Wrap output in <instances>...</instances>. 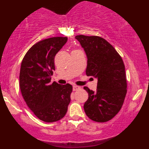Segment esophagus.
Segmentation results:
<instances>
[{"label": "esophagus", "mask_w": 149, "mask_h": 149, "mask_svg": "<svg viewBox=\"0 0 149 149\" xmlns=\"http://www.w3.org/2000/svg\"><path fill=\"white\" fill-rule=\"evenodd\" d=\"M80 90V87L77 86V85H73V91H77V90Z\"/></svg>", "instance_id": "obj_1"}]
</instances>
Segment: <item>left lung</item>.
<instances>
[{"instance_id":"obj_1","label":"left lung","mask_w":149,"mask_h":149,"mask_svg":"<svg viewBox=\"0 0 149 149\" xmlns=\"http://www.w3.org/2000/svg\"><path fill=\"white\" fill-rule=\"evenodd\" d=\"M76 39L84 48L88 57L86 75L98 79L95 92L84 87L89 95L84 104L85 112L92 120L107 122L120 111L127 94L123 61L103 38L79 35Z\"/></svg>"}]
</instances>
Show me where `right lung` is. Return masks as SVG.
<instances>
[{
  "instance_id": "1",
  "label": "right lung",
  "mask_w": 149,
  "mask_h": 149,
  "mask_svg": "<svg viewBox=\"0 0 149 149\" xmlns=\"http://www.w3.org/2000/svg\"><path fill=\"white\" fill-rule=\"evenodd\" d=\"M67 37H53L36 42L22 61L19 87L28 107L38 118L53 123L64 117L71 102L72 85L51 83L55 70L54 57Z\"/></svg>"
}]
</instances>
